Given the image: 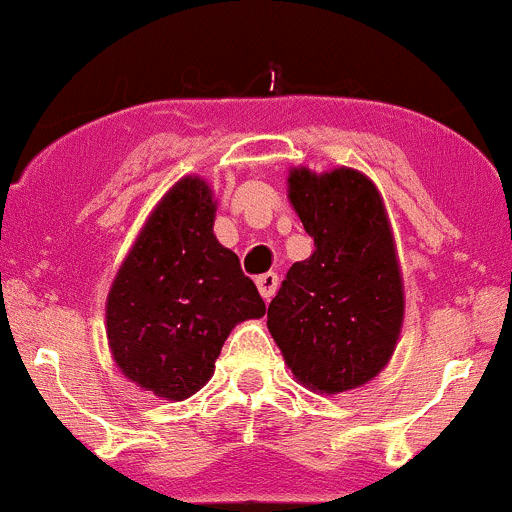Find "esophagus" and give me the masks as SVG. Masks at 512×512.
Masks as SVG:
<instances>
[{
    "mask_svg": "<svg viewBox=\"0 0 512 512\" xmlns=\"http://www.w3.org/2000/svg\"><path fill=\"white\" fill-rule=\"evenodd\" d=\"M256 286H258V293L263 296V301H271L273 293H276L278 288V276L276 273H261V276L256 278Z\"/></svg>",
    "mask_w": 512,
    "mask_h": 512,
    "instance_id": "obj_1",
    "label": "esophagus"
}]
</instances>
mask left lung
I'll list each match as a JSON object with an SVG mask.
<instances>
[{"label":"left lung","instance_id":"8db88e82","mask_svg":"<svg viewBox=\"0 0 512 512\" xmlns=\"http://www.w3.org/2000/svg\"><path fill=\"white\" fill-rule=\"evenodd\" d=\"M288 199L316 249L288 268L268 331L303 386L343 393L386 366L401 333L391 226L378 189L353 169H293Z\"/></svg>","mask_w":512,"mask_h":512}]
</instances>
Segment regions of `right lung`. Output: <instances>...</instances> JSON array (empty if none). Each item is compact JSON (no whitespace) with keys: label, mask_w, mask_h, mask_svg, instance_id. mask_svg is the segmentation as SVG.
I'll return each mask as SVG.
<instances>
[{"label":"right lung","mask_w":512,"mask_h":512,"mask_svg":"<svg viewBox=\"0 0 512 512\" xmlns=\"http://www.w3.org/2000/svg\"><path fill=\"white\" fill-rule=\"evenodd\" d=\"M214 201L181 179L146 221L106 301V336L126 378L181 401L214 373L231 328L266 303L239 256L214 236Z\"/></svg>","instance_id":"right-lung-1"}]
</instances>
